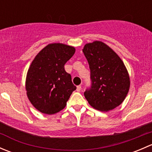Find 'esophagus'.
I'll return each mask as SVG.
<instances>
[{
    "label": "esophagus",
    "instance_id": "1",
    "mask_svg": "<svg viewBox=\"0 0 152 152\" xmlns=\"http://www.w3.org/2000/svg\"><path fill=\"white\" fill-rule=\"evenodd\" d=\"M81 90H82V86L79 85V86H77V87H76V90H77L78 92L81 91Z\"/></svg>",
    "mask_w": 152,
    "mask_h": 152
}]
</instances>
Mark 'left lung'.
Listing matches in <instances>:
<instances>
[{
  "mask_svg": "<svg viewBox=\"0 0 152 152\" xmlns=\"http://www.w3.org/2000/svg\"><path fill=\"white\" fill-rule=\"evenodd\" d=\"M90 65L92 87L85 97L89 104L102 112L118 107L128 94L130 78L120 56L102 41L85 44L82 49Z\"/></svg>",
  "mask_w": 152,
  "mask_h": 152,
  "instance_id": "8db88e82",
  "label": "left lung"
}]
</instances>
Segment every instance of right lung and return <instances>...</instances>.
I'll list each match as a JSON object with an SVG mask.
<instances>
[{
  "label": "right lung",
  "mask_w": 152,
  "mask_h": 152,
  "mask_svg": "<svg viewBox=\"0 0 152 152\" xmlns=\"http://www.w3.org/2000/svg\"><path fill=\"white\" fill-rule=\"evenodd\" d=\"M76 48L63 43H50L42 49L31 63L26 78V90L31 104L40 113L53 115L63 110L76 89L65 63Z\"/></svg>",
  "instance_id": "1"
}]
</instances>
